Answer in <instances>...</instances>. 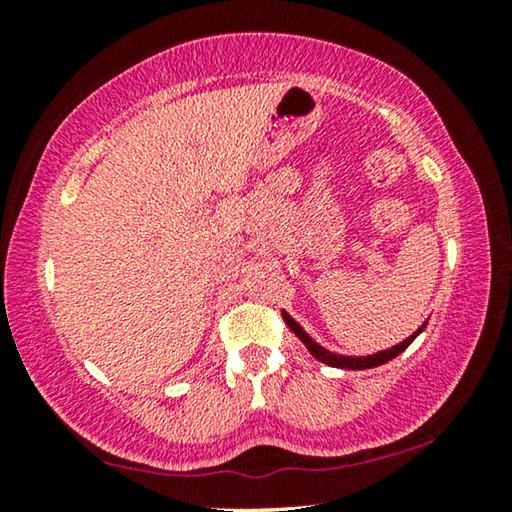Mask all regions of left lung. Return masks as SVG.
Instances as JSON below:
<instances>
[{"mask_svg":"<svg viewBox=\"0 0 512 512\" xmlns=\"http://www.w3.org/2000/svg\"><path fill=\"white\" fill-rule=\"evenodd\" d=\"M282 318H284V323L289 325L291 332L296 334L302 343H305V348L309 350L311 357L318 359V361H323V363H327V366H332V368H345V370H366V368L384 366V363L395 359L397 354H402L406 348H409V345H411L415 339H418V336L424 332V327H427V323H429V318H427L418 329H415V332L409 336V339H404L402 343L393 345V348L379 350V352H375V354H363V357H350V354H339V352L327 350V348H323V345H320L316 339H311V336L307 334V329L302 327V325L298 323V320L289 314V311L282 309Z\"/></svg>","mask_w":512,"mask_h":512,"instance_id":"8db88e82","label":"left lung"}]
</instances>
